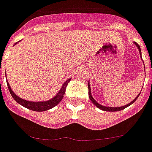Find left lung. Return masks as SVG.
Here are the masks:
<instances>
[{
  "label": "left lung",
  "instance_id": "8db88e82",
  "mask_svg": "<svg viewBox=\"0 0 152 152\" xmlns=\"http://www.w3.org/2000/svg\"><path fill=\"white\" fill-rule=\"evenodd\" d=\"M134 44L136 45V46L138 47L139 50H140V55H141V49H140V45H138L136 42H134ZM141 58H142V57H141ZM88 89H89V98H90V99L91 100V102H93L94 104L95 105V106H96V107H98L99 109H100V110H105V111H118V110H124V109H125L126 107H129L130 105H132V103H133V102H134L137 99H138V97L140 96V94H139V95H138V96H137L136 98H135V99H134V100L132 101V102H131L130 103H128L127 105H126V106H124V107H104V106H102V105L99 104V103H98V102H97L94 99L93 97L91 96V87H90V84H89V83H88Z\"/></svg>",
  "mask_w": 152,
  "mask_h": 152
}]
</instances>
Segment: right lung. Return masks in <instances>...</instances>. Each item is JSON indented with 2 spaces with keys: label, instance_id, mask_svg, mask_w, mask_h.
I'll return each mask as SVG.
<instances>
[{
  "label": "right lung",
  "instance_id": "obj_1",
  "mask_svg": "<svg viewBox=\"0 0 152 152\" xmlns=\"http://www.w3.org/2000/svg\"><path fill=\"white\" fill-rule=\"evenodd\" d=\"M70 81V78L68 79V80L64 83L62 87H61V91H59L58 94L56 95L54 98H53L52 99H50L49 101H45V102H29V101H26V100H24V99H20L19 97H18L15 94L13 93L12 91V89L10 88V84L7 83V85H8V88H9V91H10L11 95L12 96V98L14 99V100L17 101V102H18L19 104H20L21 106L28 108L29 110H34V111H45V110H50L51 108H53L55 106L58 104L59 102H61V99L65 95V93H66V88L67 84L69 83V82Z\"/></svg>",
  "mask_w": 152,
  "mask_h": 152
}]
</instances>
